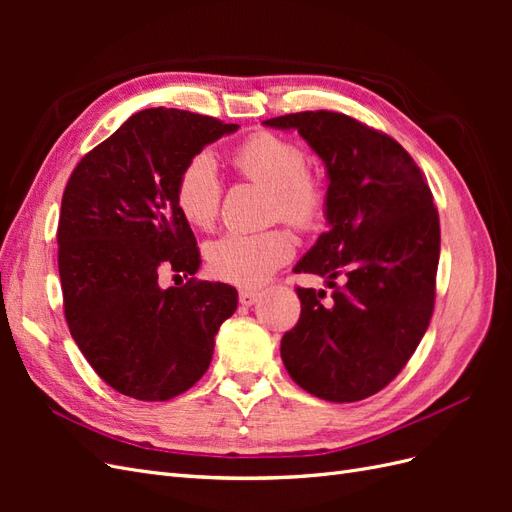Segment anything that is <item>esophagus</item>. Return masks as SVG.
Listing matches in <instances>:
<instances>
[{
  "mask_svg": "<svg viewBox=\"0 0 512 512\" xmlns=\"http://www.w3.org/2000/svg\"><path fill=\"white\" fill-rule=\"evenodd\" d=\"M258 299H260V294H258L256 290H241V292H239V303L245 305V307L254 305Z\"/></svg>",
  "mask_w": 512,
  "mask_h": 512,
  "instance_id": "1",
  "label": "esophagus"
}]
</instances>
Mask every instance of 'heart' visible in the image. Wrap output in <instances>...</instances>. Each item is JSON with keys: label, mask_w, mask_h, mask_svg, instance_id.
I'll use <instances>...</instances> for the list:
<instances>
[{"label": "heart", "mask_w": 512, "mask_h": 512, "mask_svg": "<svg viewBox=\"0 0 512 512\" xmlns=\"http://www.w3.org/2000/svg\"><path fill=\"white\" fill-rule=\"evenodd\" d=\"M237 173L262 183L271 192L273 220L294 228H312L324 213V190L307 170L305 151L277 134L260 132L247 138L230 156ZM175 200L181 215L196 228H211L218 220L222 177L207 151L196 153L181 168ZM294 243L286 230L241 232L232 230L207 247L209 269L220 280L239 286H258L292 256Z\"/></svg>", "instance_id": "b5f03b06"}]
</instances>
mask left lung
I'll list each match as a JSON object with an SVG mask.
<instances>
[{
	"instance_id": "8db88e82",
	"label": "left lung",
	"mask_w": 512,
	"mask_h": 512,
	"mask_svg": "<svg viewBox=\"0 0 512 512\" xmlns=\"http://www.w3.org/2000/svg\"><path fill=\"white\" fill-rule=\"evenodd\" d=\"M297 130L327 168L322 232L294 273L333 288H297L301 318L282 337V361L303 391L348 404L384 389L414 354L436 297L440 220L408 151L342 113L262 121ZM335 279L345 284L337 287Z\"/></svg>"
}]
</instances>
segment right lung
I'll use <instances>...</instances> for the list:
<instances>
[{
    "instance_id": "add662e5",
    "label": "right lung",
    "mask_w": 512,
    "mask_h": 512,
    "mask_svg": "<svg viewBox=\"0 0 512 512\" xmlns=\"http://www.w3.org/2000/svg\"><path fill=\"white\" fill-rule=\"evenodd\" d=\"M237 123L147 108L91 149L61 198L57 230L64 309L76 346L121 395L173 399L209 369L215 335L235 314L222 282L162 288L158 275L200 267L175 188L181 168Z\"/></svg>"
}]
</instances>
